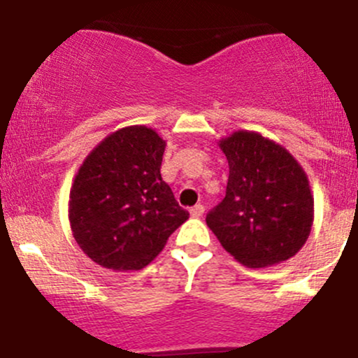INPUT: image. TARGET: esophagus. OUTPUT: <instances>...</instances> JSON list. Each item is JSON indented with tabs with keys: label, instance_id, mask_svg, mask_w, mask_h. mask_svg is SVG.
Instances as JSON below:
<instances>
[{
	"label": "esophagus",
	"instance_id": "34e87169",
	"mask_svg": "<svg viewBox=\"0 0 358 358\" xmlns=\"http://www.w3.org/2000/svg\"><path fill=\"white\" fill-rule=\"evenodd\" d=\"M203 210H205L203 205L202 203H196L195 207L190 208V215L192 217H202L203 215Z\"/></svg>",
	"mask_w": 358,
	"mask_h": 358
}]
</instances>
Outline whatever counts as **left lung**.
<instances>
[{"mask_svg": "<svg viewBox=\"0 0 358 358\" xmlns=\"http://www.w3.org/2000/svg\"><path fill=\"white\" fill-rule=\"evenodd\" d=\"M217 145L229 162V182L207 225L222 248L248 268L296 256L315 220L313 193L298 159L256 131H234Z\"/></svg>", "mask_w": 358, "mask_h": 358, "instance_id": "1", "label": "left lung"}]
</instances>
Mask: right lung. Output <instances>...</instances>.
<instances>
[{"label":"right lung","mask_w":358,"mask_h":358,"mask_svg":"<svg viewBox=\"0 0 358 358\" xmlns=\"http://www.w3.org/2000/svg\"><path fill=\"white\" fill-rule=\"evenodd\" d=\"M165 148L153 127H121L85 156L73 176L72 236L102 268L143 269L188 219L159 173Z\"/></svg>","instance_id":"1"}]
</instances>
